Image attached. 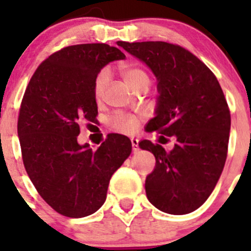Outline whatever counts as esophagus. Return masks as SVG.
<instances>
[{"label":"esophagus","mask_w":251,"mask_h":251,"mask_svg":"<svg viewBox=\"0 0 251 251\" xmlns=\"http://www.w3.org/2000/svg\"><path fill=\"white\" fill-rule=\"evenodd\" d=\"M130 143H132L133 152H137V151H138V139L132 138V139H130Z\"/></svg>","instance_id":"esophagus-1"}]
</instances>
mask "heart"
<instances>
[{
	"label": "heart",
	"instance_id": "b5f03b06",
	"mask_svg": "<svg viewBox=\"0 0 251 251\" xmlns=\"http://www.w3.org/2000/svg\"><path fill=\"white\" fill-rule=\"evenodd\" d=\"M122 75H123L126 83H127L130 88H133V89H138L139 86L142 85H150V74H148V72L146 69L141 68V66H123V68H122ZM108 79H109V75H108V72H106V70H101V72L97 75V77H95L93 92H94V97L97 99L100 98L101 94H103L106 83H108ZM109 124L113 129L118 130V132L130 133L133 132V130H136L137 127H138V118L130 114L115 113L112 118L109 119Z\"/></svg>",
	"mask_w": 251,
	"mask_h": 251
}]
</instances>
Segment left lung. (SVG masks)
<instances>
[{"instance_id":"8db88e82","label":"left lung","mask_w":251,"mask_h":251,"mask_svg":"<svg viewBox=\"0 0 251 251\" xmlns=\"http://www.w3.org/2000/svg\"><path fill=\"white\" fill-rule=\"evenodd\" d=\"M119 46L147 64L158 80L156 117L148 132L176 139L172 151L142 141L156 167L146 178L148 200L158 210L185 215L200 207L214 191L225 166L230 109L214 73L192 52L165 41L126 43Z\"/></svg>"}]
</instances>
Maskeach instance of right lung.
Wrapping results in <instances>:
<instances>
[{"label":"right lung","mask_w":251,"mask_h":251,"mask_svg":"<svg viewBox=\"0 0 251 251\" xmlns=\"http://www.w3.org/2000/svg\"><path fill=\"white\" fill-rule=\"evenodd\" d=\"M126 55L106 44L66 46L40 64L20 106L17 133L24 166L39 195L68 217L94 214L110 177L132 152L112 133L97 151L80 146V122L97 123L94 81L100 69Z\"/></svg>","instance_id":"add662e5"}]
</instances>
